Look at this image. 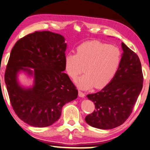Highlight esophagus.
Listing matches in <instances>:
<instances>
[{"mask_svg":"<svg viewBox=\"0 0 150 150\" xmlns=\"http://www.w3.org/2000/svg\"><path fill=\"white\" fill-rule=\"evenodd\" d=\"M79 96L81 97V98H84L85 93L81 92V91H79Z\"/></svg>","mask_w":150,"mask_h":150,"instance_id":"obj_1","label":"esophagus"}]
</instances>
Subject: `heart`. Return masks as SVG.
<instances>
[{
	"instance_id": "b5f03b06",
	"label": "heart",
	"mask_w": 150,
	"mask_h": 150,
	"mask_svg": "<svg viewBox=\"0 0 150 150\" xmlns=\"http://www.w3.org/2000/svg\"><path fill=\"white\" fill-rule=\"evenodd\" d=\"M122 53L117 47L93 40L82 43L77 54L68 53L64 58L67 74L73 81L83 71L77 84L82 89L95 86L103 88L112 81L121 63Z\"/></svg>"
}]
</instances>
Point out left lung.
Wrapping results in <instances>:
<instances>
[{
  "label": "left lung",
  "mask_w": 150,
  "mask_h": 150,
  "mask_svg": "<svg viewBox=\"0 0 150 150\" xmlns=\"http://www.w3.org/2000/svg\"><path fill=\"white\" fill-rule=\"evenodd\" d=\"M122 47L121 63L112 81L99 92L86 96L96 107L85 118L92 127L111 129L124 124L142 90L144 79L139 58L123 42Z\"/></svg>",
  "instance_id": "8db88e82"
}]
</instances>
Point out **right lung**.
Listing matches in <instances>:
<instances>
[{"mask_svg": "<svg viewBox=\"0 0 150 150\" xmlns=\"http://www.w3.org/2000/svg\"><path fill=\"white\" fill-rule=\"evenodd\" d=\"M66 47L62 35L36 31L21 38L11 50L5 83L14 112L28 125L44 127L53 124L64 105L77 98L78 90L63 72ZM21 71L33 76L32 87L19 84L17 75Z\"/></svg>", "mask_w": 150, "mask_h": 150, "instance_id": "right-lung-1", "label": "right lung"}]
</instances>
